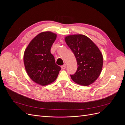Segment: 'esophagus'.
Segmentation results:
<instances>
[{
  "mask_svg": "<svg viewBox=\"0 0 125 125\" xmlns=\"http://www.w3.org/2000/svg\"><path fill=\"white\" fill-rule=\"evenodd\" d=\"M66 64H64V65H62V66H61V68H62V69H63V70H64V69H65V68H66Z\"/></svg>",
  "mask_w": 125,
  "mask_h": 125,
  "instance_id": "esophagus-1",
  "label": "esophagus"
}]
</instances>
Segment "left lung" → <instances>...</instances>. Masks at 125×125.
Returning <instances> with one entry per match:
<instances>
[{"label":"left lung","mask_w":125,"mask_h":125,"mask_svg":"<svg viewBox=\"0 0 125 125\" xmlns=\"http://www.w3.org/2000/svg\"><path fill=\"white\" fill-rule=\"evenodd\" d=\"M75 56L77 69L71 77L76 83L88 86L96 80L100 75L103 64L100 50L90 38L82 34L69 35L65 38Z\"/></svg>","instance_id":"obj_1"}]
</instances>
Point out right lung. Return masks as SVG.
Masks as SVG:
<instances>
[{
    "label": "right lung",
    "instance_id": "1",
    "mask_svg": "<svg viewBox=\"0 0 125 125\" xmlns=\"http://www.w3.org/2000/svg\"><path fill=\"white\" fill-rule=\"evenodd\" d=\"M56 38L54 33L43 32L31 40L24 51L23 61L27 74L34 82L42 86L54 82L61 70L50 52Z\"/></svg>",
    "mask_w": 125,
    "mask_h": 125
}]
</instances>
